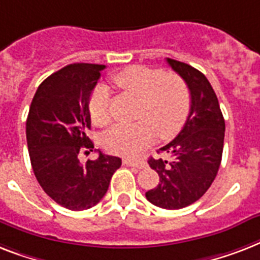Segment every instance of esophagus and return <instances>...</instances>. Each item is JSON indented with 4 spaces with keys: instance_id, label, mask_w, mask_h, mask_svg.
<instances>
[{
    "instance_id": "esophagus-1",
    "label": "esophagus",
    "mask_w": 260,
    "mask_h": 260,
    "mask_svg": "<svg viewBox=\"0 0 260 260\" xmlns=\"http://www.w3.org/2000/svg\"><path fill=\"white\" fill-rule=\"evenodd\" d=\"M123 164L127 166H133V168H138V169H143L146 168V162L141 158H124Z\"/></svg>"
}]
</instances>
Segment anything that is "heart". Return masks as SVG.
Segmentation results:
<instances>
[{"label": "heart", "mask_w": 260, "mask_h": 260, "mask_svg": "<svg viewBox=\"0 0 260 260\" xmlns=\"http://www.w3.org/2000/svg\"><path fill=\"white\" fill-rule=\"evenodd\" d=\"M123 92L140 96L134 122L115 124L103 138L107 150L118 154H133L146 146L158 134L170 138L181 128L190 107V92L185 80L174 72L161 68L133 66L111 76ZM91 119L96 126L111 120V92L109 87L98 86L88 103Z\"/></svg>", "instance_id": "1"}]
</instances>
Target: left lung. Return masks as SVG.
Wrapping results in <instances>:
<instances>
[{"mask_svg": "<svg viewBox=\"0 0 260 260\" xmlns=\"http://www.w3.org/2000/svg\"><path fill=\"white\" fill-rule=\"evenodd\" d=\"M190 92V110L184 127L172 142L159 149L168 158H149L159 184L146 192L151 204L164 209H181L204 194L215 180L224 145L223 114L211 83L199 70L166 59Z\"/></svg>", "mask_w": 260, "mask_h": 260, "instance_id": "8db88e82", "label": "left lung"}]
</instances>
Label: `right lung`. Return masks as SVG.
Segmentation results:
<instances>
[{"label":"right lung","instance_id":"right-lung-1","mask_svg":"<svg viewBox=\"0 0 260 260\" xmlns=\"http://www.w3.org/2000/svg\"><path fill=\"white\" fill-rule=\"evenodd\" d=\"M105 68L75 63L48 76L37 88L26 118V142L37 181L52 200L71 211L96 205L122 165L119 157L101 150L94 161L79 159L94 149L87 137L88 103Z\"/></svg>","mask_w":260,"mask_h":260}]
</instances>
